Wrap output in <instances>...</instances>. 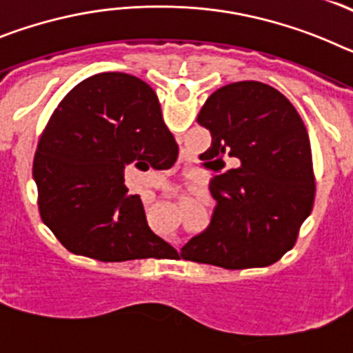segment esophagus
Masks as SVG:
<instances>
[{"instance_id":"esophagus-1","label":"esophagus","mask_w":353,"mask_h":353,"mask_svg":"<svg viewBox=\"0 0 353 353\" xmlns=\"http://www.w3.org/2000/svg\"><path fill=\"white\" fill-rule=\"evenodd\" d=\"M146 199H148V203H152V201H154V199H155L154 192H146Z\"/></svg>"}]
</instances>
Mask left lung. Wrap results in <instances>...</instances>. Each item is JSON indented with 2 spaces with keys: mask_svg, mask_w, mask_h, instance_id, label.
<instances>
[{
  "mask_svg": "<svg viewBox=\"0 0 353 353\" xmlns=\"http://www.w3.org/2000/svg\"><path fill=\"white\" fill-rule=\"evenodd\" d=\"M212 145L210 226L180 256L228 270L267 267L293 248L314 203L311 143L292 102L269 84L239 81L212 93L198 114ZM226 160L241 166L225 168Z\"/></svg>",
  "mask_w": 353,
  "mask_h": 353,
  "instance_id": "1",
  "label": "left lung"
}]
</instances>
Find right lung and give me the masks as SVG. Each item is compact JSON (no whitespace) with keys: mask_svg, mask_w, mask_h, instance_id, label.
Returning <instances> with one entry per match:
<instances>
[{"mask_svg":"<svg viewBox=\"0 0 353 353\" xmlns=\"http://www.w3.org/2000/svg\"><path fill=\"white\" fill-rule=\"evenodd\" d=\"M179 145L145 81L104 72L81 81L49 118L33 161L43 224L74 254L99 261L162 258L123 168L168 170Z\"/></svg>","mask_w":353,"mask_h":353,"instance_id":"obj_1","label":"right lung"}]
</instances>
